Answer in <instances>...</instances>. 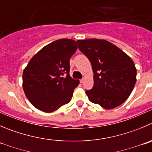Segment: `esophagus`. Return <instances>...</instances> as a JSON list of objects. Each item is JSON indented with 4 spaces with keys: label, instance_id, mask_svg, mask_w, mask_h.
<instances>
[{
    "label": "esophagus",
    "instance_id": "esophagus-1",
    "mask_svg": "<svg viewBox=\"0 0 152 152\" xmlns=\"http://www.w3.org/2000/svg\"><path fill=\"white\" fill-rule=\"evenodd\" d=\"M84 80H85V77H83V78H82L80 81V83H84Z\"/></svg>",
    "mask_w": 152,
    "mask_h": 152
}]
</instances>
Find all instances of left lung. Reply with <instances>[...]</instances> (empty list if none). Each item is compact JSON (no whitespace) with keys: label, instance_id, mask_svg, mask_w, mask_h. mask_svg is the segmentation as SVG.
Instances as JSON below:
<instances>
[{"label":"left lung","instance_id":"obj_1","mask_svg":"<svg viewBox=\"0 0 152 152\" xmlns=\"http://www.w3.org/2000/svg\"><path fill=\"white\" fill-rule=\"evenodd\" d=\"M93 71V88L86 91L89 100L104 109H113L127 100L137 81V69L129 56L104 39L77 40Z\"/></svg>","mask_w":152,"mask_h":152}]
</instances>
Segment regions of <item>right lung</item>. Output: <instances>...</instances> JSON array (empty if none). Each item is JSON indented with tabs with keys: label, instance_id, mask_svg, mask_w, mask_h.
<instances>
[{
	"label": "right lung",
	"instance_id": "1",
	"mask_svg": "<svg viewBox=\"0 0 152 152\" xmlns=\"http://www.w3.org/2000/svg\"><path fill=\"white\" fill-rule=\"evenodd\" d=\"M77 48L73 39L56 40L30 59L23 72L22 86L37 109L52 113L70 102L79 80L69 75V60ZM64 73L66 77H63Z\"/></svg>",
	"mask_w": 152,
	"mask_h": 152
}]
</instances>
